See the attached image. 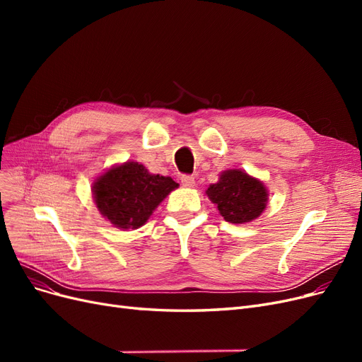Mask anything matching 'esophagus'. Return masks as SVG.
I'll list each match as a JSON object with an SVG mask.
<instances>
[{"mask_svg":"<svg viewBox=\"0 0 362 362\" xmlns=\"http://www.w3.org/2000/svg\"><path fill=\"white\" fill-rule=\"evenodd\" d=\"M181 182H182L184 187H193V185H194V177H192V175H182Z\"/></svg>","mask_w":362,"mask_h":362,"instance_id":"1","label":"esophagus"}]
</instances>
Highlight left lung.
<instances>
[{
  "label": "left lung",
  "mask_w": 362,
  "mask_h": 362,
  "mask_svg": "<svg viewBox=\"0 0 362 362\" xmlns=\"http://www.w3.org/2000/svg\"><path fill=\"white\" fill-rule=\"evenodd\" d=\"M205 193L217 205L225 221L235 225L259 217L269 199L266 185L240 169L222 172L218 181L211 184Z\"/></svg>",
  "instance_id": "obj_1"
}]
</instances>
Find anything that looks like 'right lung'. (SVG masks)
<instances>
[{"mask_svg": "<svg viewBox=\"0 0 362 362\" xmlns=\"http://www.w3.org/2000/svg\"><path fill=\"white\" fill-rule=\"evenodd\" d=\"M178 187L170 177L149 173L144 164L127 161L98 177L92 185L100 213L119 229H137Z\"/></svg>", "mask_w": 362, "mask_h": 362, "instance_id": "obj_1", "label": "right lung"}]
</instances>
